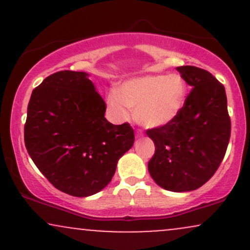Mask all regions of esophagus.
<instances>
[{
  "label": "esophagus",
  "mask_w": 250,
  "mask_h": 250,
  "mask_svg": "<svg viewBox=\"0 0 250 250\" xmlns=\"http://www.w3.org/2000/svg\"><path fill=\"white\" fill-rule=\"evenodd\" d=\"M141 136H142L141 131H136V137H141Z\"/></svg>",
  "instance_id": "obj_1"
}]
</instances>
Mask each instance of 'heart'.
<instances>
[{"label": "heart", "instance_id": "obj_1", "mask_svg": "<svg viewBox=\"0 0 250 250\" xmlns=\"http://www.w3.org/2000/svg\"><path fill=\"white\" fill-rule=\"evenodd\" d=\"M186 97L187 85L181 76L150 75L125 82L117 95L110 96L109 103L123 119L129 109L140 125L155 128L173 121L182 110Z\"/></svg>", "mask_w": 250, "mask_h": 250}]
</instances>
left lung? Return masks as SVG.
Returning <instances> with one entry per match:
<instances>
[{
    "label": "left lung",
    "instance_id": "obj_1",
    "mask_svg": "<svg viewBox=\"0 0 250 250\" xmlns=\"http://www.w3.org/2000/svg\"><path fill=\"white\" fill-rule=\"evenodd\" d=\"M176 70L191 90L173 121L147 130L155 145L148 170L160 187L182 193L200 188L217 170L230 139V117L225 87L209 71L194 65Z\"/></svg>",
    "mask_w": 250,
    "mask_h": 250
}]
</instances>
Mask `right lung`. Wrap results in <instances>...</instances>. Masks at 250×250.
Returning <instances> with one entry per match:
<instances>
[{
	"mask_svg": "<svg viewBox=\"0 0 250 250\" xmlns=\"http://www.w3.org/2000/svg\"><path fill=\"white\" fill-rule=\"evenodd\" d=\"M105 103L84 71L45 77L31 93L24 143L39 170L71 196L99 193L115 174L117 161L134 145L129 123L104 117Z\"/></svg>",
	"mask_w": 250,
	"mask_h": 250,
	"instance_id": "right-lung-1",
	"label": "right lung"
}]
</instances>
